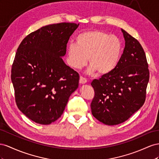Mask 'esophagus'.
Masks as SVG:
<instances>
[{
    "label": "esophagus",
    "mask_w": 159,
    "mask_h": 159,
    "mask_svg": "<svg viewBox=\"0 0 159 159\" xmlns=\"http://www.w3.org/2000/svg\"><path fill=\"white\" fill-rule=\"evenodd\" d=\"M87 79H86L85 78H84V77H83V76H80V80H79L80 84H83L87 83Z\"/></svg>",
    "instance_id": "obj_1"
}]
</instances>
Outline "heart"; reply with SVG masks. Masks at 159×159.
Masks as SVG:
<instances>
[{
  "label": "heart",
  "mask_w": 159,
  "mask_h": 159,
  "mask_svg": "<svg viewBox=\"0 0 159 159\" xmlns=\"http://www.w3.org/2000/svg\"><path fill=\"white\" fill-rule=\"evenodd\" d=\"M123 50L119 37L99 30L80 33L75 38V44L68 45L66 62L71 68L80 69L87 63L88 71L100 75L109 74L116 67Z\"/></svg>",
  "instance_id": "heart-1"
}]
</instances>
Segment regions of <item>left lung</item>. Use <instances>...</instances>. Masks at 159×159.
Returning <instances> with one entry per match:
<instances>
[{
	"instance_id": "8db88e82",
	"label": "left lung",
	"mask_w": 159,
	"mask_h": 159,
	"mask_svg": "<svg viewBox=\"0 0 159 159\" xmlns=\"http://www.w3.org/2000/svg\"><path fill=\"white\" fill-rule=\"evenodd\" d=\"M125 47L119 64L109 74L91 83L94 97L90 104L93 115L107 125L125 122L145 101L149 80L146 55L141 45L121 29Z\"/></svg>"
}]
</instances>
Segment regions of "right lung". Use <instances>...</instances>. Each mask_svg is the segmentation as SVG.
<instances>
[{"instance_id": "1", "label": "right lung", "mask_w": 159, "mask_h": 159, "mask_svg": "<svg viewBox=\"0 0 159 159\" xmlns=\"http://www.w3.org/2000/svg\"><path fill=\"white\" fill-rule=\"evenodd\" d=\"M79 24L62 22L33 32L17 49L11 80L19 109L29 119L49 125L61 117L79 75L62 58Z\"/></svg>"}]
</instances>
